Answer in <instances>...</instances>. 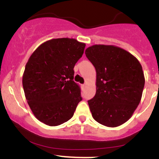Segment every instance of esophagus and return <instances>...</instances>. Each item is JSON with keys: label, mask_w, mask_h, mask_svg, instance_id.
<instances>
[{"label": "esophagus", "mask_w": 159, "mask_h": 159, "mask_svg": "<svg viewBox=\"0 0 159 159\" xmlns=\"http://www.w3.org/2000/svg\"><path fill=\"white\" fill-rule=\"evenodd\" d=\"M85 86H86V84H83V87H85Z\"/></svg>", "instance_id": "esophagus-1"}]
</instances>
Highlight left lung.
Masks as SVG:
<instances>
[{
    "label": "left lung",
    "mask_w": 159,
    "mask_h": 159,
    "mask_svg": "<svg viewBox=\"0 0 159 159\" xmlns=\"http://www.w3.org/2000/svg\"><path fill=\"white\" fill-rule=\"evenodd\" d=\"M96 71V92L88 101L93 118L107 127L129 120L142 96L145 76L136 57L114 45L96 44L85 51Z\"/></svg>",
    "instance_id": "obj_1"
}]
</instances>
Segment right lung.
<instances>
[{
    "instance_id": "add662e5",
    "label": "right lung",
    "mask_w": 159,
    "mask_h": 159,
    "mask_svg": "<svg viewBox=\"0 0 159 159\" xmlns=\"http://www.w3.org/2000/svg\"><path fill=\"white\" fill-rule=\"evenodd\" d=\"M86 44L73 38H57L40 44L31 54L23 74L24 94L34 116L57 126L73 117L82 97L73 81L76 62Z\"/></svg>"
}]
</instances>
